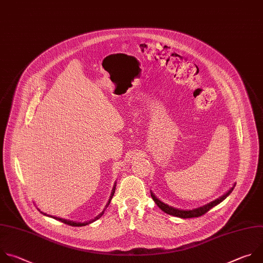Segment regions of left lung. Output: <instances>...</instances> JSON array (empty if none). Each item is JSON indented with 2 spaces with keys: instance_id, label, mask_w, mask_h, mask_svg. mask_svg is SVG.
Masks as SVG:
<instances>
[{
  "instance_id": "obj_1",
  "label": "left lung",
  "mask_w": 263,
  "mask_h": 263,
  "mask_svg": "<svg viewBox=\"0 0 263 263\" xmlns=\"http://www.w3.org/2000/svg\"><path fill=\"white\" fill-rule=\"evenodd\" d=\"M234 186H235V184H234L225 195H223V196L220 197L219 199H217V200H215V201H213V202H211V203H208V204H206V205H204V206H202V207L193 209V211H181V209H176V208H174V207H172V206H169V205L163 203L162 201H160L159 199H157V198L153 195V193H151V197H152L153 201L156 203V205L159 206V207L162 209V211L165 212L166 214L171 215V216H174V217L182 218V219H190V218H198V217H201V216L205 215L208 211H211V209H212L214 206L218 205V204L221 203L223 200H225V199L231 194V192L233 191Z\"/></svg>"
}]
</instances>
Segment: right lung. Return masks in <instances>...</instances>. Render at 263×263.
<instances>
[{
	"label": "right lung",
	"instance_id": "1",
	"mask_svg": "<svg viewBox=\"0 0 263 263\" xmlns=\"http://www.w3.org/2000/svg\"><path fill=\"white\" fill-rule=\"evenodd\" d=\"M116 186V185H115ZM114 186V189H113V192H112V195H111V197H110V199H109V202H108V204H107V206L106 207H108L109 206V204H110V202H111V199L113 198V195H114V193H115V187ZM104 212V211H103ZM103 212H101L97 217H95L92 221H89V222H86V223H77V222H72V221H68V220H64V219H61V218H57V217H51V218H54V219H56V220H58V221H61L62 223H64V224H66V225H69V226H73V227H82V226H86V225H88V224H90V223H92V222H94V221H96V220H98L102 215H103ZM41 213V212H40ZM43 214V213H42ZM43 215H45V214H43Z\"/></svg>",
	"mask_w": 263,
	"mask_h": 263
}]
</instances>
